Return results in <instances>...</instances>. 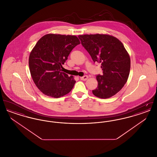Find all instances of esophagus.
<instances>
[{
	"mask_svg": "<svg viewBox=\"0 0 157 157\" xmlns=\"http://www.w3.org/2000/svg\"><path fill=\"white\" fill-rule=\"evenodd\" d=\"M88 78V76L87 75H85L83 76L80 77V79L82 81H86V80H87Z\"/></svg>",
	"mask_w": 157,
	"mask_h": 157,
	"instance_id": "34e87169",
	"label": "esophagus"
}]
</instances>
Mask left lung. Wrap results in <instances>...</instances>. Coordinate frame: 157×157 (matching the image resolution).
<instances>
[{
  "label": "left lung",
  "instance_id": "8db88e82",
  "mask_svg": "<svg viewBox=\"0 0 157 157\" xmlns=\"http://www.w3.org/2000/svg\"><path fill=\"white\" fill-rule=\"evenodd\" d=\"M82 46L90 53L93 61L101 63L102 75H98L97 89L93 94L100 98L115 95L126 83L131 67V60L122 43L108 35L78 36Z\"/></svg>",
  "mask_w": 157,
  "mask_h": 157
}]
</instances>
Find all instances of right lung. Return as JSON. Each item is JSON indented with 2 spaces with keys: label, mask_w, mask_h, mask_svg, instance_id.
<instances>
[{
  "label": "right lung",
  "mask_w": 157,
  "mask_h": 157,
  "mask_svg": "<svg viewBox=\"0 0 157 157\" xmlns=\"http://www.w3.org/2000/svg\"><path fill=\"white\" fill-rule=\"evenodd\" d=\"M80 44L76 36L48 34L41 37L30 52L29 66L37 88L50 97H63L73 88L72 76L62 71L72 50Z\"/></svg>",
  "instance_id": "1"
}]
</instances>
